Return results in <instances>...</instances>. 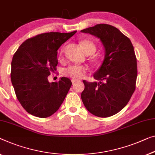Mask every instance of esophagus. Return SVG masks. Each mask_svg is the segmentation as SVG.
<instances>
[{
    "label": "esophagus",
    "mask_w": 155,
    "mask_h": 155,
    "mask_svg": "<svg viewBox=\"0 0 155 155\" xmlns=\"http://www.w3.org/2000/svg\"><path fill=\"white\" fill-rule=\"evenodd\" d=\"M71 83H72L73 85H74L76 83H77V81L75 80V79H72V80H71Z\"/></svg>",
    "instance_id": "34e87169"
}]
</instances>
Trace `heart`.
Segmentation results:
<instances>
[{"label": "heart", "mask_w": 155, "mask_h": 155, "mask_svg": "<svg viewBox=\"0 0 155 155\" xmlns=\"http://www.w3.org/2000/svg\"><path fill=\"white\" fill-rule=\"evenodd\" d=\"M81 45L83 48H84V51L87 54H92L95 52L96 45L92 40L85 39V40L81 41ZM64 48H65V47H64V46H63L61 48V51H60V55H61V56L63 55L64 52ZM87 70V68L85 66L72 65L64 69L63 73L64 75L68 76V77L74 78V79H78V78H81L84 77Z\"/></svg>", "instance_id": "heart-1"}]
</instances>
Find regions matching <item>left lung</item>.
<instances>
[{
  "instance_id": "left-lung-1",
  "label": "left lung",
  "mask_w": 155,
  "mask_h": 155,
  "mask_svg": "<svg viewBox=\"0 0 155 155\" xmlns=\"http://www.w3.org/2000/svg\"><path fill=\"white\" fill-rule=\"evenodd\" d=\"M81 32L100 38L105 48L103 63L93 75L99 82L83 81L82 101L94 115L110 117L127 104L135 91L137 63L134 47L127 37L108 24H97Z\"/></svg>"
}]
</instances>
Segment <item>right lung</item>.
<instances>
[{"mask_svg":"<svg viewBox=\"0 0 155 155\" xmlns=\"http://www.w3.org/2000/svg\"><path fill=\"white\" fill-rule=\"evenodd\" d=\"M71 33H41L23 42L11 63V81L16 96L28 114L49 117L58 110L70 90L71 82L62 77L49 83L51 71L56 70L58 49L72 37Z\"/></svg>","mask_w":155,"mask_h":155,"instance_id":"obj_1","label":"right lung"}]
</instances>
